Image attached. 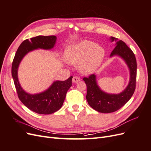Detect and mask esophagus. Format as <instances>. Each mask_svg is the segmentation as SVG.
I'll return each instance as SVG.
<instances>
[{
  "label": "esophagus",
  "instance_id": "obj_1",
  "mask_svg": "<svg viewBox=\"0 0 151 151\" xmlns=\"http://www.w3.org/2000/svg\"><path fill=\"white\" fill-rule=\"evenodd\" d=\"M80 80H81V79L79 78V77L74 76V77L72 78V83H77V82H79Z\"/></svg>",
  "mask_w": 151,
  "mask_h": 151
}]
</instances>
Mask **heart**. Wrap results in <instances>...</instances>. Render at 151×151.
<instances>
[{"label": "heart", "instance_id": "1", "mask_svg": "<svg viewBox=\"0 0 151 151\" xmlns=\"http://www.w3.org/2000/svg\"><path fill=\"white\" fill-rule=\"evenodd\" d=\"M105 55V50L92 41L84 40L70 45L65 49L67 62L77 64L79 71L84 74L94 72L101 65Z\"/></svg>", "mask_w": 151, "mask_h": 151}]
</instances>
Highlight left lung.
Instances as JSON below:
<instances>
[{"instance_id": "1", "label": "left lung", "mask_w": 151, "mask_h": 151, "mask_svg": "<svg viewBox=\"0 0 151 151\" xmlns=\"http://www.w3.org/2000/svg\"><path fill=\"white\" fill-rule=\"evenodd\" d=\"M111 42H116V47L110 54V57L119 56L124 60L130 70V80L127 88L119 94H109L100 89L97 84L96 76L90 75L84 77L87 86L86 99L89 106L100 113H108L117 111L129 101L135 89L137 62L132 50L122 40L110 37Z\"/></svg>"}]
</instances>
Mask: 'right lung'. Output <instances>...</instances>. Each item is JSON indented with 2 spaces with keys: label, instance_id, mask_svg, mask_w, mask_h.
Instances as JSON below:
<instances>
[{
  "label": "right lung",
  "instance_id": "add662e5",
  "mask_svg": "<svg viewBox=\"0 0 151 151\" xmlns=\"http://www.w3.org/2000/svg\"><path fill=\"white\" fill-rule=\"evenodd\" d=\"M55 36H38L27 39L18 48L12 64V76L18 97L30 110L38 114L49 115L62 106L67 91L72 86V77L64 81H56L43 92L31 94L21 88L18 80V67L27 53L36 49L51 50L56 43Z\"/></svg>",
  "mask_w": 151,
  "mask_h": 151
}]
</instances>
